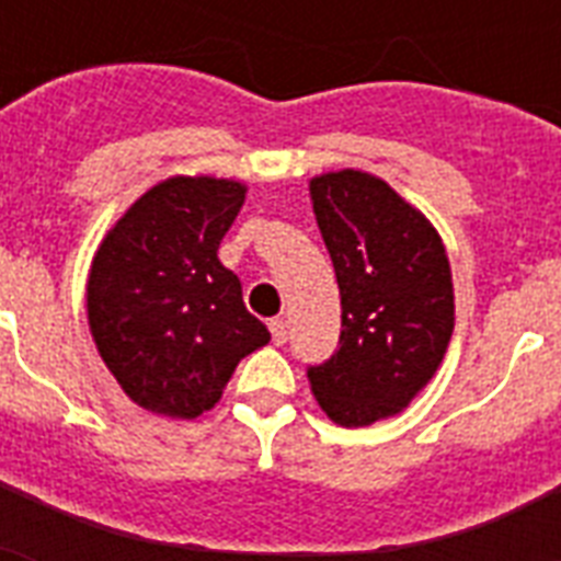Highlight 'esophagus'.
Returning <instances> with one entry per match:
<instances>
[{
	"label": "esophagus",
	"mask_w": 561,
	"mask_h": 561,
	"mask_svg": "<svg viewBox=\"0 0 561 561\" xmlns=\"http://www.w3.org/2000/svg\"><path fill=\"white\" fill-rule=\"evenodd\" d=\"M271 334H273V343L276 346H285V341H288V325H285V320H271Z\"/></svg>",
	"instance_id": "1"
}]
</instances>
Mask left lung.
<instances>
[{"instance_id":"1","label":"left lung","mask_w":561,"mask_h":561,"mask_svg":"<svg viewBox=\"0 0 561 561\" xmlns=\"http://www.w3.org/2000/svg\"><path fill=\"white\" fill-rule=\"evenodd\" d=\"M317 227L341 288V346L308 367L325 416L343 427L396 416L439 369L454 332V285L431 220L367 171L311 180Z\"/></svg>"}]
</instances>
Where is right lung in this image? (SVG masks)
I'll list each match as a JSON object with an SVG mask.
<instances>
[{
  "mask_svg": "<svg viewBox=\"0 0 561 561\" xmlns=\"http://www.w3.org/2000/svg\"><path fill=\"white\" fill-rule=\"evenodd\" d=\"M244 183L169 178L116 220L92 259V341L127 399L171 419L218 404L238 360L271 341L218 259Z\"/></svg>",
  "mask_w": 561,
  "mask_h": 561,
  "instance_id": "add662e5",
  "label": "right lung"
}]
</instances>
